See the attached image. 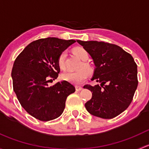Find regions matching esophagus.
I'll use <instances>...</instances> for the list:
<instances>
[{
  "label": "esophagus",
  "instance_id": "esophagus-1",
  "mask_svg": "<svg viewBox=\"0 0 149 149\" xmlns=\"http://www.w3.org/2000/svg\"><path fill=\"white\" fill-rule=\"evenodd\" d=\"M83 89V88H82L81 86H76V90L77 91H81V90Z\"/></svg>",
  "mask_w": 149,
  "mask_h": 149
}]
</instances>
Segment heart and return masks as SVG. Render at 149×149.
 <instances>
[{"mask_svg": "<svg viewBox=\"0 0 149 149\" xmlns=\"http://www.w3.org/2000/svg\"><path fill=\"white\" fill-rule=\"evenodd\" d=\"M75 55L80 60L83 61H86L89 58V54L86 49L82 47H77L73 49ZM65 52H63L59 55L58 59V63L60 68L64 70L65 69ZM93 68L89 63L86 62H83L79 66V70L77 71L71 72L68 71L61 75V79L63 81L69 82L75 85L81 84L88 77V73H92Z\"/></svg>", "mask_w": 149, "mask_h": 149, "instance_id": "b5f03b06", "label": "heart"}]
</instances>
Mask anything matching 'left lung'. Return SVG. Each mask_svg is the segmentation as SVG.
Wrapping results in <instances>:
<instances>
[{
    "label": "left lung",
    "mask_w": 149,
    "mask_h": 149,
    "mask_svg": "<svg viewBox=\"0 0 149 149\" xmlns=\"http://www.w3.org/2000/svg\"><path fill=\"white\" fill-rule=\"evenodd\" d=\"M77 42L92 57L96 65L92 80L101 84L84 86L92 92L91 99L85 104L86 109L99 118H115L128 107L137 88V65L134 59L116 45L81 40Z\"/></svg>",
    "instance_id": "left-lung-1"
}]
</instances>
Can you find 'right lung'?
I'll use <instances>...</instances> for the list:
<instances>
[{
	"label": "right lung",
	"instance_id": "1",
	"mask_svg": "<svg viewBox=\"0 0 149 149\" xmlns=\"http://www.w3.org/2000/svg\"><path fill=\"white\" fill-rule=\"evenodd\" d=\"M75 42L55 37L40 39L28 45L15 60L11 72L13 91L22 107L39 120L61 116L68 96L76 91L65 81L48 86L61 71L59 55Z\"/></svg>",
	"mask_w": 149,
	"mask_h": 149
}]
</instances>
